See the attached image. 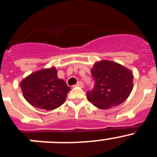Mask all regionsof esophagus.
<instances>
[{
    "label": "esophagus",
    "mask_w": 157,
    "mask_h": 157,
    "mask_svg": "<svg viewBox=\"0 0 157 157\" xmlns=\"http://www.w3.org/2000/svg\"><path fill=\"white\" fill-rule=\"evenodd\" d=\"M76 85L78 87H81V88H83V87H84V84H83L81 81H79V82H77V84H76Z\"/></svg>",
    "instance_id": "1"
}]
</instances>
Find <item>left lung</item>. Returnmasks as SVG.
Segmentation results:
<instances>
[{
  "instance_id": "obj_1",
  "label": "left lung",
  "mask_w": 157,
  "mask_h": 157,
  "mask_svg": "<svg viewBox=\"0 0 157 157\" xmlns=\"http://www.w3.org/2000/svg\"><path fill=\"white\" fill-rule=\"evenodd\" d=\"M94 87L87 92V98L96 107L109 109L121 105L132 90V71L110 60H101L91 69Z\"/></svg>"
}]
</instances>
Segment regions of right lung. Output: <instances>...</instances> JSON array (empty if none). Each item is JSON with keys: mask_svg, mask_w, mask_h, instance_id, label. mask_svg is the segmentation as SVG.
I'll return each instance as SVG.
<instances>
[{"mask_svg": "<svg viewBox=\"0 0 157 157\" xmlns=\"http://www.w3.org/2000/svg\"><path fill=\"white\" fill-rule=\"evenodd\" d=\"M23 96L34 107L45 110L57 109L66 99L70 88L57 77L55 67L36 71L21 82Z\"/></svg>", "mask_w": 157, "mask_h": 157, "instance_id": "add662e5", "label": "right lung"}]
</instances>
